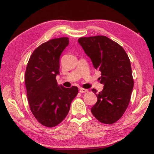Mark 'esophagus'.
<instances>
[{
	"mask_svg": "<svg viewBox=\"0 0 154 154\" xmlns=\"http://www.w3.org/2000/svg\"><path fill=\"white\" fill-rule=\"evenodd\" d=\"M79 92H80L81 93L88 92V90H87V89H83V88H80V89H79Z\"/></svg>",
	"mask_w": 154,
	"mask_h": 154,
	"instance_id": "esophagus-1",
	"label": "esophagus"
}]
</instances>
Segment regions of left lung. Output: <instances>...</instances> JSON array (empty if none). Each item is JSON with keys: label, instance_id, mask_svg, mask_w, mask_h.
I'll list each match as a JSON object with an SVG mask.
<instances>
[{"label": "left lung", "instance_id": "1", "mask_svg": "<svg viewBox=\"0 0 154 154\" xmlns=\"http://www.w3.org/2000/svg\"><path fill=\"white\" fill-rule=\"evenodd\" d=\"M78 43L101 72L103 90L96 94L91 109L93 116L103 124H111L122 118L128 106L134 86L130 59L122 46L105 36L82 37Z\"/></svg>", "mask_w": 154, "mask_h": 154}]
</instances>
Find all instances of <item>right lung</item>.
Wrapping results in <instances>:
<instances>
[{
    "instance_id": "1",
    "label": "right lung",
    "mask_w": 154,
    "mask_h": 154,
    "mask_svg": "<svg viewBox=\"0 0 154 154\" xmlns=\"http://www.w3.org/2000/svg\"><path fill=\"white\" fill-rule=\"evenodd\" d=\"M69 43V38H54L41 44L31 55L25 73L30 110L43 126L54 127L66 118L78 88L58 85L60 57Z\"/></svg>"
}]
</instances>
